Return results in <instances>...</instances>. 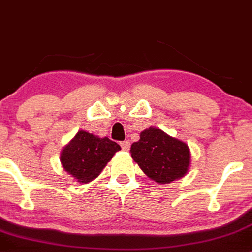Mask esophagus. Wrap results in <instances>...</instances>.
Instances as JSON below:
<instances>
[{"mask_svg": "<svg viewBox=\"0 0 252 252\" xmlns=\"http://www.w3.org/2000/svg\"><path fill=\"white\" fill-rule=\"evenodd\" d=\"M121 148L123 150H129L130 149V142L129 141H123V142H121Z\"/></svg>", "mask_w": 252, "mask_h": 252, "instance_id": "obj_1", "label": "esophagus"}]
</instances>
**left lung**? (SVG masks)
I'll return each instance as SVG.
<instances>
[{
  "mask_svg": "<svg viewBox=\"0 0 252 252\" xmlns=\"http://www.w3.org/2000/svg\"><path fill=\"white\" fill-rule=\"evenodd\" d=\"M130 153L144 174L158 184L182 178L189 167V146L153 126L141 132L140 140L131 144Z\"/></svg>",
  "mask_w": 252,
  "mask_h": 252,
  "instance_id": "obj_1",
  "label": "left lung"
}]
</instances>
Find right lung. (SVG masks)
Wrapping results in <instances>:
<instances>
[{"label":"right lung","mask_w":252,"mask_h":252,"mask_svg":"<svg viewBox=\"0 0 252 252\" xmlns=\"http://www.w3.org/2000/svg\"><path fill=\"white\" fill-rule=\"evenodd\" d=\"M118 150L121 147L110 138H100L80 130L63 147L60 161L63 169L79 184H88L100 174Z\"/></svg>","instance_id":"right-lung-1"}]
</instances>
